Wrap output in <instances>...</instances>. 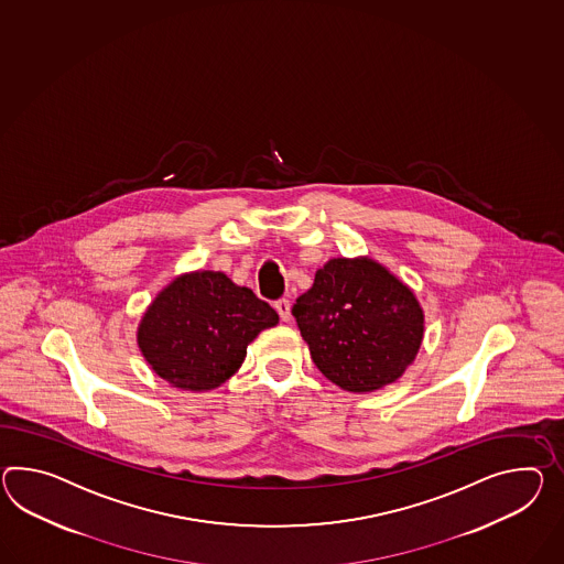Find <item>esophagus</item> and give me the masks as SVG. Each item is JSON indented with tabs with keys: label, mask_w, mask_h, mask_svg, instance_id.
<instances>
[{
	"label": "esophagus",
	"mask_w": 564,
	"mask_h": 564,
	"mask_svg": "<svg viewBox=\"0 0 564 564\" xmlns=\"http://www.w3.org/2000/svg\"><path fill=\"white\" fill-rule=\"evenodd\" d=\"M275 310L283 322L291 319V303H289V300H279V302H275Z\"/></svg>",
	"instance_id": "1"
}]
</instances>
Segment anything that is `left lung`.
Masks as SVG:
<instances>
[{"label": "left lung", "mask_w": 564, "mask_h": 564, "mask_svg": "<svg viewBox=\"0 0 564 564\" xmlns=\"http://www.w3.org/2000/svg\"><path fill=\"white\" fill-rule=\"evenodd\" d=\"M291 314L317 369L350 393L395 383L424 340L413 289L371 257L330 259Z\"/></svg>", "instance_id": "1"}]
</instances>
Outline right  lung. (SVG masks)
<instances>
[{
	"label": "right lung",
	"mask_w": 564,
	"mask_h": 564,
	"mask_svg": "<svg viewBox=\"0 0 564 564\" xmlns=\"http://www.w3.org/2000/svg\"><path fill=\"white\" fill-rule=\"evenodd\" d=\"M279 324L275 310L220 271L177 275L138 324L144 360L183 391H212L238 372L248 344Z\"/></svg>",
	"instance_id": "add662e5"
}]
</instances>
